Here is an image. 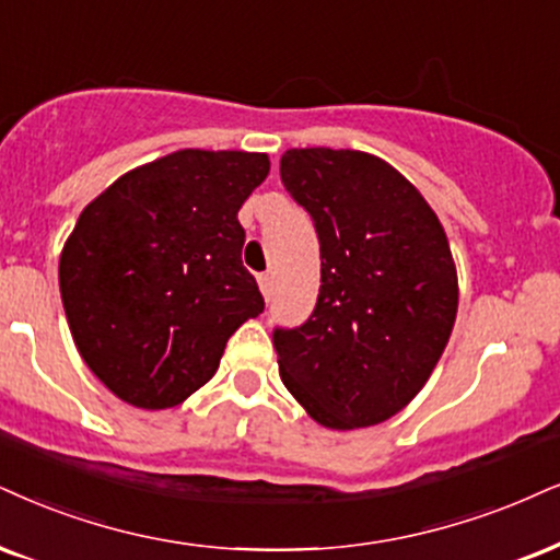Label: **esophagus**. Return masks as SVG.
<instances>
[{
    "label": "esophagus",
    "mask_w": 560,
    "mask_h": 560,
    "mask_svg": "<svg viewBox=\"0 0 560 560\" xmlns=\"http://www.w3.org/2000/svg\"><path fill=\"white\" fill-rule=\"evenodd\" d=\"M257 282H259V291H261V295H265V301L272 299V291H275V285H272V275H269V272L259 275Z\"/></svg>",
    "instance_id": "obj_1"
}]
</instances>
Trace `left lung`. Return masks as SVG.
<instances>
[{
    "label": "left lung",
    "instance_id": "1",
    "mask_svg": "<svg viewBox=\"0 0 560 560\" xmlns=\"http://www.w3.org/2000/svg\"><path fill=\"white\" fill-rule=\"evenodd\" d=\"M280 178L322 254L312 316L272 332L282 384L327 428L382 423L423 389L457 319L444 228L416 186L361 150H288Z\"/></svg>",
    "mask_w": 560,
    "mask_h": 560
}]
</instances>
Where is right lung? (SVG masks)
Here are the masks:
<instances>
[{"label": "right lung", "instance_id": "obj_1", "mask_svg": "<svg viewBox=\"0 0 560 560\" xmlns=\"http://www.w3.org/2000/svg\"><path fill=\"white\" fill-rule=\"evenodd\" d=\"M267 174L265 153L178 150L82 210L59 259L61 303L82 361L124 402H184L265 312L238 210Z\"/></svg>", "mask_w": 560, "mask_h": 560}]
</instances>
